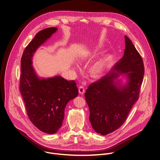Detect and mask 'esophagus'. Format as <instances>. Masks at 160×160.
Here are the masks:
<instances>
[{"instance_id": "obj_1", "label": "esophagus", "mask_w": 160, "mask_h": 160, "mask_svg": "<svg viewBox=\"0 0 160 160\" xmlns=\"http://www.w3.org/2000/svg\"><path fill=\"white\" fill-rule=\"evenodd\" d=\"M78 92L80 94H83L84 92H85V88L83 86H80L79 87V88H78Z\"/></svg>"}]
</instances>
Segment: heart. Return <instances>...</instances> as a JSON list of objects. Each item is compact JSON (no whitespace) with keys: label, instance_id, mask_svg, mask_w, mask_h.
I'll return each mask as SVG.
<instances>
[{"label":"heart","instance_id":"b5f03b06","mask_svg":"<svg viewBox=\"0 0 160 160\" xmlns=\"http://www.w3.org/2000/svg\"><path fill=\"white\" fill-rule=\"evenodd\" d=\"M100 64H94V65H92V67L90 68V69H91V70H92V72H96V71H98L99 69V68H100Z\"/></svg>","mask_w":160,"mask_h":160}]
</instances>
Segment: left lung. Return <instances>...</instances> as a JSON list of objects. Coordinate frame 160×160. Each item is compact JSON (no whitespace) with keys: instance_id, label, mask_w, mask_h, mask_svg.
Returning <instances> with one entry per match:
<instances>
[{"instance_id":"left-lung-1","label":"left lung","mask_w":160,"mask_h":160,"mask_svg":"<svg viewBox=\"0 0 160 160\" xmlns=\"http://www.w3.org/2000/svg\"><path fill=\"white\" fill-rule=\"evenodd\" d=\"M58 30L56 27L47 28L37 33L21 59L19 90L27 115L37 128L49 134L56 133L61 128L66 104L78 94L74 80H66L60 75L41 78L33 66L36 51Z\"/></svg>"}]
</instances>
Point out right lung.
I'll return each mask as SVG.
<instances>
[{
  "mask_svg": "<svg viewBox=\"0 0 160 160\" xmlns=\"http://www.w3.org/2000/svg\"><path fill=\"white\" fill-rule=\"evenodd\" d=\"M122 58L104 77L90 84L85 93L93 129L107 135L121 127L133 104L138 100L144 74L143 61L132 41L125 40ZM120 76L129 82L122 86Z\"/></svg>",
  "mask_w": 160,
  "mask_h": 160,
  "instance_id": "1",
  "label": "right lung"
}]
</instances>
